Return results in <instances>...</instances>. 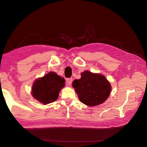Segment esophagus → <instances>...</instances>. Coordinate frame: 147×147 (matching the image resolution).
<instances>
[{"instance_id":"obj_1","label":"esophagus","mask_w":147,"mask_h":147,"mask_svg":"<svg viewBox=\"0 0 147 147\" xmlns=\"http://www.w3.org/2000/svg\"><path fill=\"white\" fill-rule=\"evenodd\" d=\"M72 78H67V80H66V83H67V85L68 86L71 85V84H72Z\"/></svg>"}]
</instances>
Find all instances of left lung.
I'll use <instances>...</instances> for the list:
<instances>
[{
    "label": "left lung",
    "instance_id": "8db88e82",
    "mask_svg": "<svg viewBox=\"0 0 147 147\" xmlns=\"http://www.w3.org/2000/svg\"><path fill=\"white\" fill-rule=\"evenodd\" d=\"M72 86L80 101L90 107L103 103L110 96L112 88L104 75L89 71L83 72L80 79L75 80Z\"/></svg>",
    "mask_w": 147,
    "mask_h": 147
}]
</instances>
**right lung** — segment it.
<instances>
[{"label": "right lung", "instance_id": "1", "mask_svg": "<svg viewBox=\"0 0 147 147\" xmlns=\"http://www.w3.org/2000/svg\"><path fill=\"white\" fill-rule=\"evenodd\" d=\"M65 86V80L55 72H50L35 80L32 88V95L43 104L55 101L61 89Z\"/></svg>", "mask_w": 147, "mask_h": 147}]
</instances>
